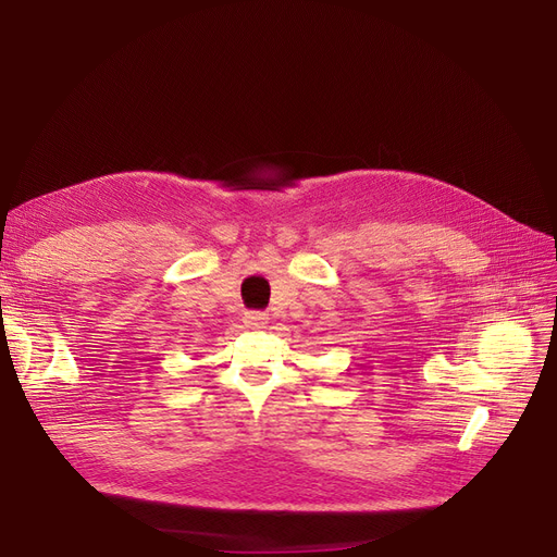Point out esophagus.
Returning a JSON list of instances; mask_svg holds the SVG:
<instances>
[{
    "label": "esophagus",
    "mask_w": 557,
    "mask_h": 557,
    "mask_svg": "<svg viewBox=\"0 0 557 557\" xmlns=\"http://www.w3.org/2000/svg\"><path fill=\"white\" fill-rule=\"evenodd\" d=\"M267 320H269V315L263 311H246L244 313V323L248 327H263V325H267Z\"/></svg>",
    "instance_id": "34e87169"
}]
</instances>
